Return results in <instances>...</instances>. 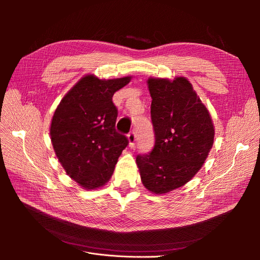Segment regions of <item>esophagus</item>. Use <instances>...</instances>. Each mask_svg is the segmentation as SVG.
I'll list each match as a JSON object with an SVG mask.
<instances>
[{
    "label": "esophagus",
    "mask_w": 260,
    "mask_h": 260,
    "mask_svg": "<svg viewBox=\"0 0 260 260\" xmlns=\"http://www.w3.org/2000/svg\"><path fill=\"white\" fill-rule=\"evenodd\" d=\"M128 140H129V146L130 147H135L136 145V141H137V135L135 131L130 132L128 135Z\"/></svg>",
    "instance_id": "obj_1"
}]
</instances>
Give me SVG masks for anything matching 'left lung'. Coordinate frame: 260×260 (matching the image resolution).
Masks as SVG:
<instances>
[{
  "mask_svg": "<svg viewBox=\"0 0 260 260\" xmlns=\"http://www.w3.org/2000/svg\"><path fill=\"white\" fill-rule=\"evenodd\" d=\"M155 144L137 156L143 185L165 194L184 185L205 162L214 143L209 112L187 79L147 80Z\"/></svg>",
  "mask_w": 260,
  "mask_h": 260,
  "instance_id": "8db88e82",
  "label": "left lung"
}]
</instances>
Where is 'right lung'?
I'll list each match as a JSON object with an SVG mask.
<instances>
[{"label":"right lung","mask_w":260,"mask_h":260,"mask_svg":"<svg viewBox=\"0 0 260 260\" xmlns=\"http://www.w3.org/2000/svg\"><path fill=\"white\" fill-rule=\"evenodd\" d=\"M130 80L85 76L62 98L52 118L50 135L58 161L88 190L107 183L129 144L128 138L116 131L118 111L113 95Z\"/></svg>","instance_id":"add662e5"}]
</instances>
